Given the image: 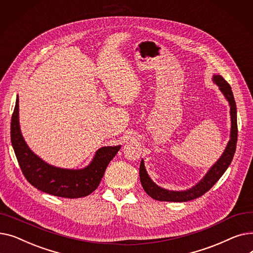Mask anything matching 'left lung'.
I'll use <instances>...</instances> for the list:
<instances>
[{
    "mask_svg": "<svg viewBox=\"0 0 253 253\" xmlns=\"http://www.w3.org/2000/svg\"><path fill=\"white\" fill-rule=\"evenodd\" d=\"M212 81L216 84L223 94L229 101L230 105V115H231V133H230V140L225 147L222 155L218 160L210 167L207 171V173L204 177L196 183L194 187L185 191H170L164 188L159 187L156 184L151 177L149 176L147 169L144 167V162L141 160L139 166V178L143 190L145 191L150 197H152L155 200L158 201H167V202H187L194 200L199 197L204 195L208 192L216 181L222 176L230 166L233 157L236 151V144H237V137H238V127H237V108L235 98L232 92V88L229 83L219 75H213Z\"/></svg>",
    "mask_w": 253,
    "mask_h": 253,
    "instance_id": "8db88e82",
    "label": "left lung"
}]
</instances>
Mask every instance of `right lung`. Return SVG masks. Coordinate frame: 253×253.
Here are the masks:
<instances>
[{
	"label": "right lung",
	"mask_w": 253,
	"mask_h": 253,
	"mask_svg": "<svg viewBox=\"0 0 253 253\" xmlns=\"http://www.w3.org/2000/svg\"><path fill=\"white\" fill-rule=\"evenodd\" d=\"M18 95L11 119V142L21 171L39 191L63 197L81 198L90 195L99 185L104 171L121 145L98 149L90 164L82 169H66L48 164L26 144L19 125Z\"/></svg>",
	"instance_id": "obj_1"
}]
</instances>
